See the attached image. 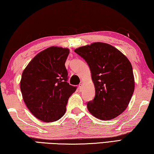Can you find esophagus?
Wrapping results in <instances>:
<instances>
[{
    "label": "esophagus",
    "mask_w": 154,
    "mask_h": 154,
    "mask_svg": "<svg viewBox=\"0 0 154 154\" xmlns=\"http://www.w3.org/2000/svg\"><path fill=\"white\" fill-rule=\"evenodd\" d=\"M82 88H83L82 83H80V84L79 85V89L80 91H81L82 90Z\"/></svg>",
    "instance_id": "obj_1"
}]
</instances>
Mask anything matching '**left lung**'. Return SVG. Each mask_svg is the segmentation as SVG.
Segmentation results:
<instances>
[{"label": "left lung", "mask_w": 154, "mask_h": 154, "mask_svg": "<svg viewBox=\"0 0 154 154\" xmlns=\"http://www.w3.org/2000/svg\"><path fill=\"white\" fill-rule=\"evenodd\" d=\"M89 65L95 85L88 110L101 120L117 117L128 107L134 91L132 67L128 58L110 44L95 42L74 50Z\"/></svg>", "instance_id": "left-lung-1"}]
</instances>
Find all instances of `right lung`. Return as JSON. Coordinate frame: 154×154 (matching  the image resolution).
<instances>
[{
    "label": "right lung",
    "instance_id": "add662e5",
    "mask_svg": "<svg viewBox=\"0 0 154 154\" xmlns=\"http://www.w3.org/2000/svg\"><path fill=\"white\" fill-rule=\"evenodd\" d=\"M69 50L52 46L37 54L22 72L20 89L27 108L44 122L59 120L76 87L67 82L65 63Z\"/></svg>",
    "mask_w": 154,
    "mask_h": 154
}]
</instances>
